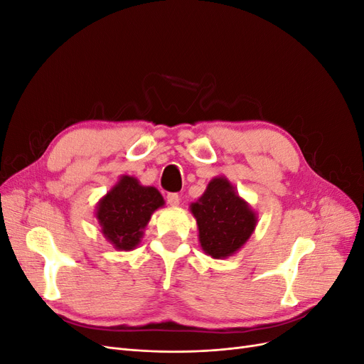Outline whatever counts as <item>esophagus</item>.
Segmentation results:
<instances>
[{
    "label": "esophagus",
    "mask_w": 364,
    "mask_h": 364,
    "mask_svg": "<svg viewBox=\"0 0 364 364\" xmlns=\"http://www.w3.org/2000/svg\"><path fill=\"white\" fill-rule=\"evenodd\" d=\"M167 202L171 206H178L181 202V196L178 193H168L167 194Z\"/></svg>",
    "instance_id": "obj_1"
}]
</instances>
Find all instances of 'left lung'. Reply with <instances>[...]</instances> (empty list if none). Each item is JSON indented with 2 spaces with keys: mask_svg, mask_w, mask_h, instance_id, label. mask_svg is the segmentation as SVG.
Returning a JSON list of instances; mask_svg holds the SVG:
<instances>
[{
  "mask_svg": "<svg viewBox=\"0 0 364 364\" xmlns=\"http://www.w3.org/2000/svg\"><path fill=\"white\" fill-rule=\"evenodd\" d=\"M202 249L213 258L230 257L257 226V217L225 178L208 183L199 202L191 203Z\"/></svg>",
  "mask_w": 364,
  "mask_h": 364,
  "instance_id": "obj_1",
  "label": "left lung"
}]
</instances>
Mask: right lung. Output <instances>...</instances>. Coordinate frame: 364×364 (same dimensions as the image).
Listing matches in <instances>:
<instances>
[{"instance_id":"right-lung-1","label":"right lung","mask_w":364,"mask_h":364,"mask_svg":"<svg viewBox=\"0 0 364 364\" xmlns=\"http://www.w3.org/2000/svg\"><path fill=\"white\" fill-rule=\"evenodd\" d=\"M164 205L153 186H142L135 178L123 176L97 208L102 232L119 250L135 249L155 209Z\"/></svg>"}]
</instances>
